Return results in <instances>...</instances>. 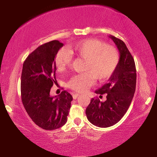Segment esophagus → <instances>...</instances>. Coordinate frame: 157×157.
Masks as SVG:
<instances>
[{"mask_svg": "<svg viewBox=\"0 0 157 157\" xmlns=\"http://www.w3.org/2000/svg\"><path fill=\"white\" fill-rule=\"evenodd\" d=\"M79 95H80V94H73V99H76V98H78V96H79Z\"/></svg>", "mask_w": 157, "mask_h": 157, "instance_id": "esophagus-1", "label": "esophagus"}]
</instances>
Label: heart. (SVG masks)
Masks as SVG:
<instances>
[{
  "mask_svg": "<svg viewBox=\"0 0 157 157\" xmlns=\"http://www.w3.org/2000/svg\"><path fill=\"white\" fill-rule=\"evenodd\" d=\"M86 60L84 70L86 72L73 76L68 82L69 88L78 92H85L95 79L104 81L116 70L120 54L115 47L107 46L96 39L80 41L68 47V50L60 49L55 57V63L59 71H63L70 65L72 56Z\"/></svg>",
  "mask_w": 157,
  "mask_h": 157,
  "instance_id": "1",
  "label": "heart"
}]
</instances>
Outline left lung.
<instances>
[{
	"instance_id": "8db88e82",
	"label": "left lung",
	"mask_w": 157,
	"mask_h": 157,
	"mask_svg": "<svg viewBox=\"0 0 157 157\" xmlns=\"http://www.w3.org/2000/svg\"><path fill=\"white\" fill-rule=\"evenodd\" d=\"M120 52V61L109 82L95 91V94L107 95V100L100 102L92 98L86 109L87 119L99 127H108L116 124L127 112L134 97L136 84L134 59L125 44L113 36H109Z\"/></svg>"
}]
</instances>
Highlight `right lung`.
Segmentation results:
<instances>
[{
	"mask_svg": "<svg viewBox=\"0 0 157 157\" xmlns=\"http://www.w3.org/2000/svg\"><path fill=\"white\" fill-rule=\"evenodd\" d=\"M63 46L57 40L41 45L28 55L23 65L21 94L23 107L34 123L46 130L66 124L73 100L65 90L58 96L50 95L53 84L57 82L55 57Z\"/></svg>",
	"mask_w": 157,
	"mask_h": 157,
	"instance_id": "right-lung-1",
	"label": "right lung"
}]
</instances>
